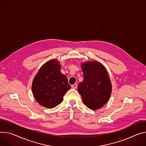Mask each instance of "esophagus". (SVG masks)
Wrapping results in <instances>:
<instances>
[{
  "mask_svg": "<svg viewBox=\"0 0 146 146\" xmlns=\"http://www.w3.org/2000/svg\"><path fill=\"white\" fill-rule=\"evenodd\" d=\"M71 87H72V88H73V89H76V88H77V84H75L72 85L71 86Z\"/></svg>",
  "mask_w": 146,
  "mask_h": 146,
  "instance_id": "obj_1",
  "label": "esophagus"
}]
</instances>
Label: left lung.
Masks as SVG:
<instances>
[{"mask_svg":"<svg viewBox=\"0 0 146 146\" xmlns=\"http://www.w3.org/2000/svg\"><path fill=\"white\" fill-rule=\"evenodd\" d=\"M84 80L79 84L78 90L84 104L92 110L102 107L108 101L112 91L108 72L102 64L91 61L81 65Z\"/></svg>","mask_w":146,"mask_h":146,"instance_id":"8db88e82","label":"left lung"}]
</instances>
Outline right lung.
Instances as JSON below:
<instances>
[{"label": "right lung", "instance_id": "right-lung-1", "mask_svg": "<svg viewBox=\"0 0 146 146\" xmlns=\"http://www.w3.org/2000/svg\"><path fill=\"white\" fill-rule=\"evenodd\" d=\"M60 68L57 60L48 61L41 67L32 81V90L34 98L44 107L52 108L58 106L71 88Z\"/></svg>", "mask_w": 146, "mask_h": 146}]
</instances>
